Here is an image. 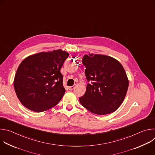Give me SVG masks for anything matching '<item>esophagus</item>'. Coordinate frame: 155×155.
Instances as JSON below:
<instances>
[{
    "label": "esophagus",
    "mask_w": 155,
    "mask_h": 155,
    "mask_svg": "<svg viewBox=\"0 0 155 155\" xmlns=\"http://www.w3.org/2000/svg\"><path fill=\"white\" fill-rule=\"evenodd\" d=\"M75 86H76V85H75H75H74V86H69V90H74V88L75 87Z\"/></svg>",
    "instance_id": "1"
}]
</instances>
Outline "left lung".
I'll use <instances>...</instances> for the list:
<instances>
[{
	"label": "left lung",
	"instance_id": "1",
	"mask_svg": "<svg viewBox=\"0 0 155 155\" xmlns=\"http://www.w3.org/2000/svg\"><path fill=\"white\" fill-rule=\"evenodd\" d=\"M85 75L89 82L81 104L91 112L107 115L115 112L122 104L129 81L122 65L105 55L85 54L82 59Z\"/></svg>",
	"mask_w": 155,
	"mask_h": 155
}]
</instances>
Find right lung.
<instances>
[{"label": "right lung", "mask_w": 155, "mask_h": 155, "mask_svg": "<svg viewBox=\"0 0 155 155\" xmlns=\"http://www.w3.org/2000/svg\"><path fill=\"white\" fill-rule=\"evenodd\" d=\"M69 56L61 50L29 56L19 65L14 87L21 104L35 112L47 110L58 104L65 90L60 70Z\"/></svg>", "instance_id": "add662e5"}]
</instances>
